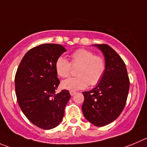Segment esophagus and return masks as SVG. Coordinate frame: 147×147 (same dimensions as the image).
Wrapping results in <instances>:
<instances>
[{
	"instance_id": "esophagus-1",
	"label": "esophagus",
	"mask_w": 147,
	"mask_h": 147,
	"mask_svg": "<svg viewBox=\"0 0 147 147\" xmlns=\"http://www.w3.org/2000/svg\"><path fill=\"white\" fill-rule=\"evenodd\" d=\"M69 94H70V95L72 96H74L75 94H76V92L74 91V90H70V91H69Z\"/></svg>"
}]
</instances>
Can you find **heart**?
<instances>
[{"label": "heart", "instance_id": "b5f03b06", "mask_svg": "<svg viewBox=\"0 0 147 147\" xmlns=\"http://www.w3.org/2000/svg\"><path fill=\"white\" fill-rule=\"evenodd\" d=\"M72 68L76 70L75 78H71L61 82V87L67 90H77L90 86L98 84L106 71L105 59L100 55H95L88 49H78L70 55V61L64 57H59L55 61V69L57 75L66 78L70 75Z\"/></svg>", "mask_w": 147, "mask_h": 147}]
</instances>
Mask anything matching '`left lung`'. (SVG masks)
Wrapping results in <instances>:
<instances>
[{
    "label": "left lung",
    "instance_id": "8db88e82",
    "mask_svg": "<svg viewBox=\"0 0 147 147\" xmlns=\"http://www.w3.org/2000/svg\"><path fill=\"white\" fill-rule=\"evenodd\" d=\"M103 52L106 71L93 90L83 92L82 111L86 120L95 126L109 124L123 112L129 91L130 80L125 64L112 48L107 44L94 45Z\"/></svg>",
    "mask_w": 147,
    "mask_h": 147
}]
</instances>
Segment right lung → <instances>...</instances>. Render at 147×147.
I'll list each match as a JSON object with an SVG mask.
<instances>
[{
  "label": "right lung",
  "mask_w": 147,
  "mask_h": 147,
  "mask_svg": "<svg viewBox=\"0 0 147 147\" xmlns=\"http://www.w3.org/2000/svg\"><path fill=\"white\" fill-rule=\"evenodd\" d=\"M65 51L59 44L39 45L25 53L16 70L18 104L27 118L42 129H52L61 123L71 97L67 90L55 94L60 83L55 61Z\"/></svg>",
  "instance_id": "obj_1"
}]
</instances>
